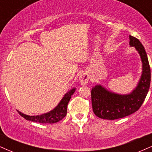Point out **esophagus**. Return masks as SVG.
<instances>
[{
	"instance_id": "esophagus-1",
	"label": "esophagus",
	"mask_w": 152,
	"mask_h": 152,
	"mask_svg": "<svg viewBox=\"0 0 152 152\" xmlns=\"http://www.w3.org/2000/svg\"><path fill=\"white\" fill-rule=\"evenodd\" d=\"M89 80V76L87 73H82L79 76V82L82 85H86Z\"/></svg>"
}]
</instances>
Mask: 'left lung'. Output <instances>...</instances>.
I'll use <instances>...</instances> for the list:
<instances>
[{
  "mask_svg": "<svg viewBox=\"0 0 152 152\" xmlns=\"http://www.w3.org/2000/svg\"><path fill=\"white\" fill-rule=\"evenodd\" d=\"M130 46H134L142 62V74L137 86L129 94H118L96 85L91 89L94 113L101 118L114 120L124 118L139 109L149 91L151 70L144 47L139 39L129 36Z\"/></svg>",
  "mask_w": 152,
  "mask_h": 152,
  "instance_id": "8db88e82",
  "label": "left lung"
}]
</instances>
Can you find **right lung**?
Returning a JSON list of instances; mask_svg holds the SVG:
<instances>
[{"instance_id": "add662e5", "label": "right lung", "mask_w": 152, "mask_h": 152, "mask_svg": "<svg viewBox=\"0 0 152 152\" xmlns=\"http://www.w3.org/2000/svg\"><path fill=\"white\" fill-rule=\"evenodd\" d=\"M76 88H74L72 89L67 92L64 96L63 97L60 103L58 106L53 109V110L49 111V112L46 113L41 115H38V116H28L26 115L17 110L18 113L22 117L26 118L28 121H31L37 123L41 124H53L56 123L61 120L63 119L66 116L67 114V106L69 104V101L71 98V96L74 93Z\"/></svg>"}]
</instances>
